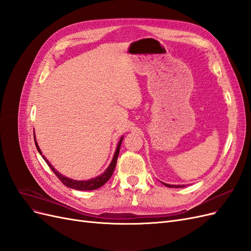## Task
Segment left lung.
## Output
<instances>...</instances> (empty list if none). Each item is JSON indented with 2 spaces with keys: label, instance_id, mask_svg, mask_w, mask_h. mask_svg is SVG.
I'll list each match as a JSON object with an SVG mask.
<instances>
[{
  "label": "left lung",
  "instance_id": "left-lung-1",
  "mask_svg": "<svg viewBox=\"0 0 251 251\" xmlns=\"http://www.w3.org/2000/svg\"><path fill=\"white\" fill-rule=\"evenodd\" d=\"M163 183V182H162ZM166 187H184L185 185H172V184H168V183H163Z\"/></svg>",
  "mask_w": 251,
  "mask_h": 251
}]
</instances>
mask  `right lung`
Listing matches in <instances>:
<instances>
[{
	"instance_id": "1",
	"label": "right lung",
	"mask_w": 251,
	"mask_h": 251,
	"mask_svg": "<svg viewBox=\"0 0 251 251\" xmlns=\"http://www.w3.org/2000/svg\"><path fill=\"white\" fill-rule=\"evenodd\" d=\"M33 135H34V142H35V146H36L37 151H39V153L42 155L44 160L46 161V163L49 165V168L52 170V172L56 175L57 178L60 181H62V183H64L66 186L70 187V188L77 189V191H93V189H97V188L101 187L105 183V182H107L111 178L114 170H115L117 158H118V155H119V150H120L121 142H123V140H124V136H121L120 140L118 141L117 148H116L115 153H114V156H113V159H112L111 163L109 164L107 170H105L102 174H100V176H97V177L92 178V179H89V180H74V179H71L69 177L64 176V175L58 173V171H56L54 168H53V165L49 162V160H47V158L43 155L42 151H41V149L39 147V144H37V141H36V138H35V134L33 133Z\"/></svg>"
}]
</instances>
